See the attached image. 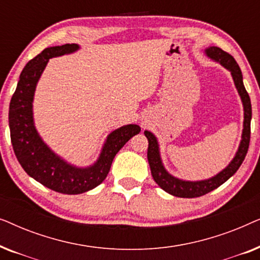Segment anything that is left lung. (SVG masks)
<instances>
[{
    "label": "left lung",
    "mask_w": 260,
    "mask_h": 260,
    "mask_svg": "<svg viewBox=\"0 0 260 260\" xmlns=\"http://www.w3.org/2000/svg\"><path fill=\"white\" fill-rule=\"evenodd\" d=\"M206 54L209 58L214 59L215 61L221 63L223 67L231 71L232 74L234 84L238 92H239L241 101L244 105V130L243 136H241V142L238 149L236 157L232 159V162L226 167L222 172H220L218 175L208 180L204 181H183L176 179L168 174L162 165L161 157H159L158 144L156 141V137L152 135L150 131H144L145 137L148 138V161L150 166L151 175L154 177L155 182L166 190L167 193L174 195L177 198H199L202 195L209 193V191L214 190L215 188L221 186L223 182H226L231 176L234 175L241 163L245 159V156L247 154L248 145H250V135H251V118H252V108L250 95H248L246 88L243 83V74H241L240 67L238 65L236 60L229 53L222 51L219 47H209L206 49Z\"/></svg>",
    "instance_id": "left-lung-1"
}]
</instances>
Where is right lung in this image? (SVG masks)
Here are the masks:
<instances>
[{
  "instance_id": "add662e5",
  "label": "right lung",
  "mask_w": 260,
  "mask_h": 260,
  "mask_svg": "<svg viewBox=\"0 0 260 260\" xmlns=\"http://www.w3.org/2000/svg\"><path fill=\"white\" fill-rule=\"evenodd\" d=\"M77 44L48 47L28 61L21 72L9 105L10 140L17 161L28 175L49 189L62 194H80L93 189L106 179L117 152L141 131L136 124L112 131L98 161L88 168H76L56 156L39 136L33 122V97L37 83L48 60L72 53Z\"/></svg>"
}]
</instances>
